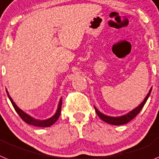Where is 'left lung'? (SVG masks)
Returning a JSON list of instances; mask_svg holds the SVG:
<instances>
[{"mask_svg": "<svg viewBox=\"0 0 159 159\" xmlns=\"http://www.w3.org/2000/svg\"><path fill=\"white\" fill-rule=\"evenodd\" d=\"M150 93H151V89L149 90V93H148L147 96L145 97V100L143 101L142 103H141L140 106H137L136 109H134L133 111H132L130 113H128V115H124V116H120V117H110V116H107V115H103V114H102L100 111H98V110H97V108H95L96 112H97L98 116H99L103 121L107 123V124H113V125H123V124H128V122H130L132 119H134L136 115L140 113V111H141V109L143 108V106H145V102H146L148 98L149 97Z\"/></svg>", "mask_w": 159, "mask_h": 159, "instance_id": "obj_1", "label": "left lung"}]
</instances>
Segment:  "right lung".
I'll return each instance as SVG.
<instances>
[{
	"label": "right lung",
	"mask_w": 159,
	"mask_h": 159,
	"mask_svg": "<svg viewBox=\"0 0 159 159\" xmlns=\"http://www.w3.org/2000/svg\"><path fill=\"white\" fill-rule=\"evenodd\" d=\"M8 94V97L10 98V102H11L12 105L14 106V110L16 111V112L18 113V115L20 116V118L23 119V121L25 123H27L28 124H31V125H34V126H36V127H42V128H44V127H49L51 126L52 124H53L55 122L57 121V119L59 118L60 116V114H61V99L60 100V102H59V105H58V108H57V111L56 112L54 115H53V117H51L50 119H46V120H37V119H35L33 118H31V116H29L28 115H27L26 113L23 112L22 110L18 108V106L15 105L13 100L11 99V98L10 97L9 93H8V92L6 91Z\"/></svg>",
	"instance_id": "right-lung-1"
}]
</instances>
